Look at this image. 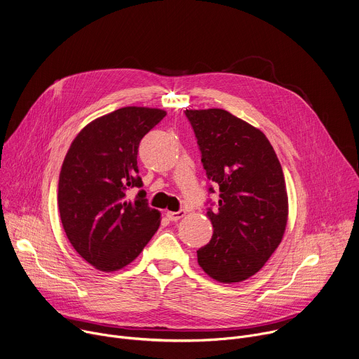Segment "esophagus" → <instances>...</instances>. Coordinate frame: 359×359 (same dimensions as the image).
<instances>
[{"label": "esophagus", "instance_id": "obj_1", "mask_svg": "<svg viewBox=\"0 0 359 359\" xmlns=\"http://www.w3.org/2000/svg\"><path fill=\"white\" fill-rule=\"evenodd\" d=\"M166 216H168V219H169V220H172V222H177V220H180L182 217H184V216H186V212H184V210H179V212H168V213H166Z\"/></svg>", "mask_w": 359, "mask_h": 359}]
</instances>
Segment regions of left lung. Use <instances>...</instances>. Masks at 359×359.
Listing matches in <instances>:
<instances>
[{
  "label": "left lung",
  "mask_w": 359,
  "mask_h": 359,
  "mask_svg": "<svg viewBox=\"0 0 359 359\" xmlns=\"http://www.w3.org/2000/svg\"><path fill=\"white\" fill-rule=\"evenodd\" d=\"M184 114L203 168L219 186V206L208 212L213 236L197 250V263L219 283L244 281L263 269L285 231L288 197L280 161L260 129L224 109Z\"/></svg>",
  "instance_id": "obj_1"
}]
</instances>
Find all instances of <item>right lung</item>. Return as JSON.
Segmentation results:
<instances>
[{
  "instance_id": "1",
  "label": "right lung",
  "mask_w": 359,
  "mask_h": 359,
  "mask_svg": "<svg viewBox=\"0 0 359 359\" xmlns=\"http://www.w3.org/2000/svg\"><path fill=\"white\" fill-rule=\"evenodd\" d=\"M166 112L126 107L88 123L74 139L58 183L60 216L72 247L99 271L132 263L161 226V213L147 206L137 149L142 137Z\"/></svg>"
}]
</instances>
